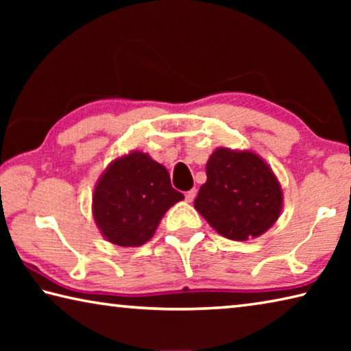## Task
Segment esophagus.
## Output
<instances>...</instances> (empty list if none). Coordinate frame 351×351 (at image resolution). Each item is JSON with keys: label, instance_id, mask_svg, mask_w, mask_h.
Listing matches in <instances>:
<instances>
[{"label": "esophagus", "instance_id": "obj_1", "mask_svg": "<svg viewBox=\"0 0 351 351\" xmlns=\"http://www.w3.org/2000/svg\"><path fill=\"white\" fill-rule=\"evenodd\" d=\"M195 197H197V190H195V189L186 192V201H187V203H192V201L195 199Z\"/></svg>", "mask_w": 351, "mask_h": 351}]
</instances>
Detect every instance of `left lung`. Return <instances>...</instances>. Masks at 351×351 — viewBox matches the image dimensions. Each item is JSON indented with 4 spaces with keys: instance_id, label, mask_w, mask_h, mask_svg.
Here are the masks:
<instances>
[{
    "instance_id": "8db88e82",
    "label": "left lung",
    "mask_w": 351,
    "mask_h": 351,
    "mask_svg": "<svg viewBox=\"0 0 351 351\" xmlns=\"http://www.w3.org/2000/svg\"><path fill=\"white\" fill-rule=\"evenodd\" d=\"M206 175L193 206L219 235L255 239L280 217V182L257 153L219 147L206 164Z\"/></svg>"
}]
</instances>
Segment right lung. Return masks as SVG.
Listing matches in <instances>:
<instances>
[{
	"label": "right lung",
	"mask_w": 351,
	"mask_h": 351,
	"mask_svg": "<svg viewBox=\"0 0 351 351\" xmlns=\"http://www.w3.org/2000/svg\"><path fill=\"white\" fill-rule=\"evenodd\" d=\"M184 195L171 187L162 164L134 150L116 158L93 193V217L112 245L138 247L156 232L164 213Z\"/></svg>",
	"instance_id": "right-lung-1"
}]
</instances>
